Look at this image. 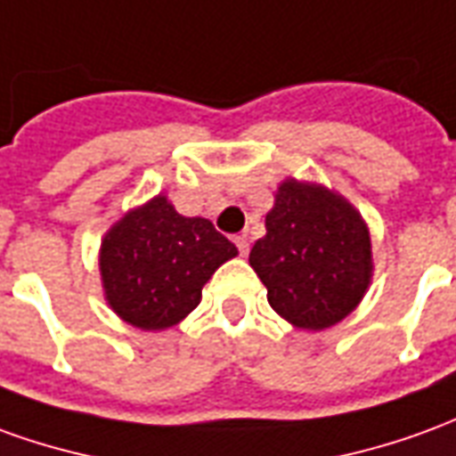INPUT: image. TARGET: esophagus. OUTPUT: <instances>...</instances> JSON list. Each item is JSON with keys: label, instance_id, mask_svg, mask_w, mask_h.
<instances>
[{"label": "esophagus", "instance_id": "34e87169", "mask_svg": "<svg viewBox=\"0 0 456 456\" xmlns=\"http://www.w3.org/2000/svg\"><path fill=\"white\" fill-rule=\"evenodd\" d=\"M234 244H237V249L241 256H247V254H249V241H247V237H234Z\"/></svg>", "mask_w": 456, "mask_h": 456}]
</instances>
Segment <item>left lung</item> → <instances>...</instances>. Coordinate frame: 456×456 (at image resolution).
<instances>
[{
    "label": "left lung",
    "instance_id": "8db88e82",
    "mask_svg": "<svg viewBox=\"0 0 456 456\" xmlns=\"http://www.w3.org/2000/svg\"><path fill=\"white\" fill-rule=\"evenodd\" d=\"M249 264L279 316L323 330L361 304L372 272L370 234L343 197L286 180Z\"/></svg>",
    "mask_w": 456,
    "mask_h": 456
}]
</instances>
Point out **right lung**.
Instances as JSON below:
<instances>
[{
	"label": "right lung",
	"mask_w": 456,
	"mask_h": 456,
	"mask_svg": "<svg viewBox=\"0 0 456 456\" xmlns=\"http://www.w3.org/2000/svg\"><path fill=\"white\" fill-rule=\"evenodd\" d=\"M237 247L209 219L183 217L165 197L130 212L101 247L108 304L130 326L160 330L180 323L202 286Z\"/></svg>",
	"instance_id": "right-lung-1"
}]
</instances>
